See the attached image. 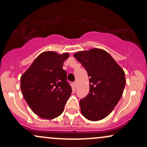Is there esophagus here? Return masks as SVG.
<instances>
[{
    "label": "esophagus",
    "mask_w": 147,
    "mask_h": 147,
    "mask_svg": "<svg viewBox=\"0 0 147 147\" xmlns=\"http://www.w3.org/2000/svg\"><path fill=\"white\" fill-rule=\"evenodd\" d=\"M74 87H75V88L77 87V83H76V82H74Z\"/></svg>",
    "instance_id": "1"
}]
</instances>
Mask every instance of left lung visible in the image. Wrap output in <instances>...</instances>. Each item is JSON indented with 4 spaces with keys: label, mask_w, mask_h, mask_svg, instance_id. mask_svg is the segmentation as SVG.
Here are the masks:
<instances>
[{
    "label": "left lung",
    "mask_w": 147,
    "mask_h": 147,
    "mask_svg": "<svg viewBox=\"0 0 147 147\" xmlns=\"http://www.w3.org/2000/svg\"><path fill=\"white\" fill-rule=\"evenodd\" d=\"M88 72L90 92L80 100L81 112L86 119L98 121L111 112L123 94L124 70L108 52L94 48L74 55Z\"/></svg>",
    "instance_id": "left-lung-1"
}]
</instances>
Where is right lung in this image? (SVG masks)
<instances>
[{"mask_svg": "<svg viewBox=\"0 0 147 147\" xmlns=\"http://www.w3.org/2000/svg\"><path fill=\"white\" fill-rule=\"evenodd\" d=\"M69 53L45 51L38 55L21 76V89L24 99L35 114L51 120L61 115L71 96L63 62Z\"/></svg>", "mask_w": 147, "mask_h": 147, "instance_id": "right-lung-1", "label": "right lung"}]
</instances>
